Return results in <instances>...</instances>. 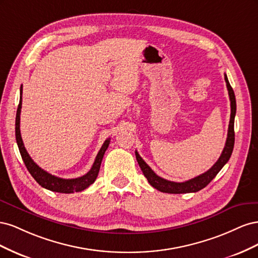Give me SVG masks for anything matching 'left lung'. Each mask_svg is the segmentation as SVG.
I'll list each match as a JSON object with an SVG mask.
<instances>
[{
  "label": "left lung",
  "instance_id": "1",
  "mask_svg": "<svg viewBox=\"0 0 258 258\" xmlns=\"http://www.w3.org/2000/svg\"><path fill=\"white\" fill-rule=\"evenodd\" d=\"M225 82H226V86H227V89H228L230 107H231L227 140H226L225 147L222 152V155L220 156V158H218V160L214 163L213 167L209 169L207 172L202 173L191 179H188V181H186V182H182V183L171 182V181H168V179L162 178L156 174L151 169V167L147 165V163L141 158V156H140L139 153L136 151V157H137L140 168H141L144 176L147 178L148 183H150L153 187H155L156 189H158L159 191H162V192H168V194H186V192L199 191L202 188H205V187L211 181H212V179L216 176V174L220 172L222 168L229 160L230 156L232 154L233 145H235V130H233V123H235L237 104H236L235 92H233L231 86L228 82L227 75L226 74H225Z\"/></svg>",
  "mask_w": 258,
  "mask_h": 258
}]
</instances>
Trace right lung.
I'll use <instances>...</instances> for the list:
<instances>
[{
	"instance_id": "add662e5",
	"label": "right lung",
	"mask_w": 258,
	"mask_h": 258,
	"mask_svg": "<svg viewBox=\"0 0 258 258\" xmlns=\"http://www.w3.org/2000/svg\"><path fill=\"white\" fill-rule=\"evenodd\" d=\"M21 104H22V86L20 87V100H19L17 114H16V123H15L16 128H15V131H16V141H17V145L21 155V158L23 162H25V165L30 174L32 175L35 181L42 187H44V188L49 189L51 191H56V192L71 194L75 191H82L87 188V187H89L93 182L96 181V178L99 174L101 162H102V158L105 151L107 150L108 144H110L111 139L108 138L105 140L102 147L100 148V151L97 155L96 160L93 162L91 169L85 175L81 177H76V178H61L58 176H54L38 167L32 160V158L30 157V155L28 154L25 145H23L21 135H20Z\"/></svg>"
}]
</instances>
